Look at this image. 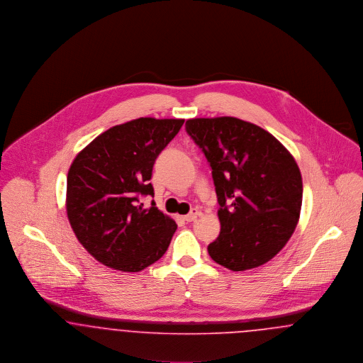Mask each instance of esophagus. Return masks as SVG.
Returning <instances> with one entry per match:
<instances>
[{
    "label": "esophagus",
    "instance_id": "1",
    "mask_svg": "<svg viewBox=\"0 0 363 363\" xmlns=\"http://www.w3.org/2000/svg\"><path fill=\"white\" fill-rule=\"evenodd\" d=\"M198 216H199V211H198V209H192L187 216H183L182 218H183L184 221H187V223H191V221H194Z\"/></svg>",
    "mask_w": 363,
    "mask_h": 363
}]
</instances>
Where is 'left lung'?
I'll return each mask as SVG.
<instances>
[{"instance_id": "obj_1", "label": "left lung", "mask_w": 363, "mask_h": 363, "mask_svg": "<svg viewBox=\"0 0 363 363\" xmlns=\"http://www.w3.org/2000/svg\"><path fill=\"white\" fill-rule=\"evenodd\" d=\"M186 130L210 162L220 203L211 259L232 272L267 264L301 216L303 184L294 155L267 130L230 116L190 118Z\"/></svg>"}]
</instances>
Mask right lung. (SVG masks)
I'll return each mask as SVG.
<instances>
[{
	"instance_id": "add662e5",
	"label": "right lung",
	"mask_w": 363,
	"mask_h": 363,
	"mask_svg": "<svg viewBox=\"0 0 363 363\" xmlns=\"http://www.w3.org/2000/svg\"><path fill=\"white\" fill-rule=\"evenodd\" d=\"M184 118L139 117L98 135L77 153L67 176L65 209L79 243L98 262L140 272L158 261L177 228L139 195H154L155 158Z\"/></svg>"
}]
</instances>
